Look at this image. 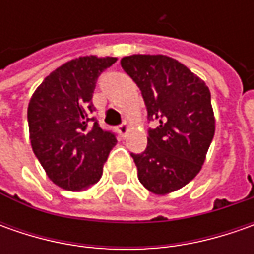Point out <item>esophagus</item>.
Masks as SVG:
<instances>
[{
    "label": "esophagus",
    "mask_w": 254,
    "mask_h": 254,
    "mask_svg": "<svg viewBox=\"0 0 254 254\" xmlns=\"http://www.w3.org/2000/svg\"><path fill=\"white\" fill-rule=\"evenodd\" d=\"M117 130H119V132L122 134V137H126V134L128 132V124H127L126 122L122 123V124L117 127Z\"/></svg>",
    "instance_id": "esophagus-1"
}]
</instances>
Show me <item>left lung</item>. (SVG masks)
I'll list each match as a JSON object with an SVG mask.
<instances>
[{
	"label": "left lung",
	"instance_id": "left-lung-1",
	"mask_svg": "<svg viewBox=\"0 0 254 254\" xmlns=\"http://www.w3.org/2000/svg\"><path fill=\"white\" fill-rule=\"evenodd\" d=\"M120 64L140 87L148 120L158 122L145 151L131 152L138 180L157 195L180 190L200 171L215 134L209 89L165 55H131Z\"/></svg>",
	"mask_w": 254,
	"mask_h": 254
}]
</instances>
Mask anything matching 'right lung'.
I'll return each mask as SVG.
<instances>
[{"instance_id":"obj_1","label":"right lung","mask_w":254,"mask_h":254,"mask_svg":"<svg viewBox=\"0 0 254 254\" xmlns=\"http://www.w3.org/2000/svg\"><path fill=\"white\" fill-rule=\"evenodd\" d=\"M116 58L80 56L58 67L28 106L29 140L49 180L67 190H84L100 180L117 138L92 117L97 77Z\"/></svg>"}]
</instances>
